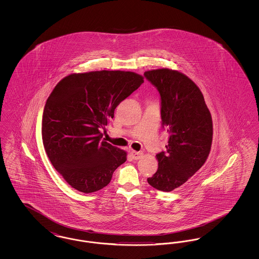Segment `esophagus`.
I'll return each mask as SVG.
<instances>
[{"instance_id": "1", "label": "esophagus", "mask_w": 259, "mask_h": 259, "mask_svg": "<svg viewBox=\"0 0 259 259\" xmlns=\"http://www.w3.org/2000/svg\"><path fill=\"white\" fill-rule=\"evenodd\" d=\"M131 155H132V158H133V159H135V160H139V159H141V158H142V156H143V152L132 150V151H131Z\"/></svg>"}]
</instances>
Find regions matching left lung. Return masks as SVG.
<instances>
[{
	"label": "left lung",
	"instance_id": "1",
	"mask_svg": "<svg viewBox=\"0 0 259 259\" xmlns=\"http://www.w3.org/2000/svg\"><path fill=\"white\" fill-rule=\"evenodd\" d=\"M144 75L160 94L162 126L170 135L167 150L156 154L158 169L148 183L169 192L184 185L207 160L211 116L199 87L185 74L158 69Z\"/></svg>",
	"mask_w": 259,
	"mask_h": 259
}]
</instances>
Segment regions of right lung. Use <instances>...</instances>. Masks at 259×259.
Listing matches in <instances>:
<instances>
[{
    "label": "right lung",
    "mask_w": 259,
    "mask_h": 259,
    "mask_svg": "<svg viewBox=\"0 0 259 259\" xmlns=\"http://www.w3.org/2000/svg\"><path fill=\"white\" fill-rule=\"evenodd\" d=\"M144 82L123 71L72 74L47 100L41 135L51 164L74 189L91 193L107 186L126 152L105 142L102 130L115 108Z\"/></svg>",
    "instance_id": "right-lung-1"
}]
</instances>
